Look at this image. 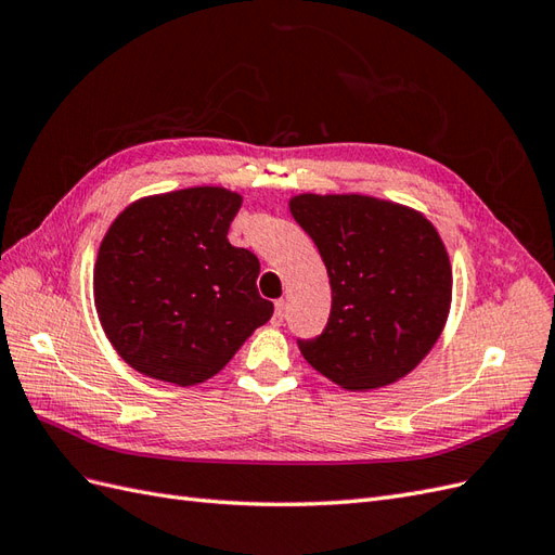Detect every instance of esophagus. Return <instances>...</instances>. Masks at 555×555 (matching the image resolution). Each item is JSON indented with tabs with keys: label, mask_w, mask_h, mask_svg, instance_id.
Listing matches in <instances>:
<instances>
[{
	"label": "esophagus",
	"mask_w": 555,
	"mask_h": 555,
	"mask_svg": "<svg viewBox=\"0 0 555 555\" xmlns=\"http://www.w3.org/2000/svg\"><path fill=\"white\" fill-rule=\"evenodd\" d=\"M284 317H287V304L284 300H275V314H273V322L280 326L284 322Z\"/></svg>",
	"instance_id": "obj_1"
}]
</instances>
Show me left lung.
<instances>
[{
	"instance_id": "left-lung-1",
	"label": "left lung",
	"mask_w": 555,
	"mask_h": 555,
	"mask_svg": "<svg viewBox=\"0 0 555 555\" xmlns=\"http://www.w3.org/2000/svg\"><path fill=\"white\" fill-rule=\"evenodd\" d=\"M289 210L322 257L331 317L300 354L347 391L410 375L451 308V261L424 212L367 194H296Z\"/></svg>"
}]
</instances>
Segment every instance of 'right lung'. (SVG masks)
Returning a JSON list of instances; mask_svg holds the SVG:
<instances>
[{
    "mask_svg": "<svg viewBox=\"0 0 555 555\" xmlns=\"http://www.w3.org/2000/svg\"><path fill=\"white\" fill-rule=\"evenodd\" d=\"M243 196L188 188L143 196L108 227L94 261V308L133 371L176 386L215 377L273 314L259 259L227 238Z\"/></svg>",
    "mask_w": 555,
    "mask_h": 555,
    "instance_id": "add662e5",
    "label": "right lung"
}]
</instances>
